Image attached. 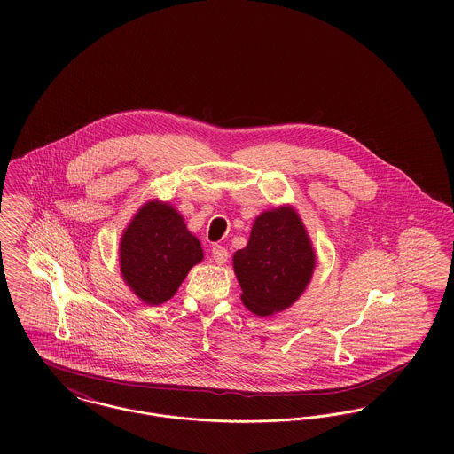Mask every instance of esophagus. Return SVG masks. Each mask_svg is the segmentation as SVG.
<instances>
[{
  "label": "esophagus",
  "mask_w": 454,
  "mask_h": 454,
  "mask_svg": "<svg viewBox=\"0 0 454 454\" xmlns=\"http://www.w3.org/2000/svg\"><path fill=\"white\" fill-rule=\"evenodd\" d=\"M211 255H213V260H215L218 265H223V263L227 262V259H229V252H227L223 247H220V245H215V247H213Z\"/></svg>",
  "instance_id": "34e87169"
}]
</instances>
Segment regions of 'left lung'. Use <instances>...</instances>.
<instances>
[{
  "instance_id": "obj_1",
  "label": "left lung",
  "mask_w": 454,
  "mask_h": 454,
  "mask_svg": "<svg viewBox=\"0 0 454 454\" xmlns=\"http://www.w3.org/2000/svg\"><path fill=\"white\" fill-rule=\"evenodd\" d=\"M243 304L257 317L290 308L311 281L317 255L308 231L292 206L263 211L250 241L234 254Z\"/></svg>"
}]
</instances>
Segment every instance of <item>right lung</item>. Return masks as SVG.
I'll use <instances>...</instances> for the list:
<instances>
[{
	"mask_svg": "<svg viewBox=\"0 0 454 454\" xmlns=\"http://www.w3.org/2000/svg\"><path fill=\"white\" fill-rule=\"evenodd\" d=\"M200 260L199 239L168 202L143 204L121 238L122 278L148 306L169 301Z\"/></svg>",
	"mask_w": 454,
	"mask_h": 454,
	"instance_id": "obj_1",
	"label": "right lung"
}]
</instances>
